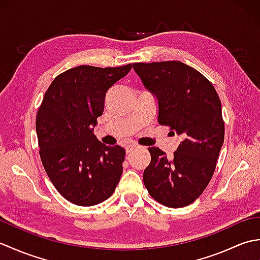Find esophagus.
<instances>
[{
    "instance_id": "obj_1",
    "label": "esophagus",
    "mask_w": 260,
    "mask_h": 260,
    "mask_svg": "<svg viewBox=\"0 0 260 260\" xmlns=\"http://www.w3.org/2000/svg\"><path fill=\"white\" fill-rule=\"evenodd\" d=\"M137 148H140V146H139V145H136V144L127 145V146H126V153H127V154H129V153H132L133 151L137 150Z\"/></svg>"
}]
</instances>
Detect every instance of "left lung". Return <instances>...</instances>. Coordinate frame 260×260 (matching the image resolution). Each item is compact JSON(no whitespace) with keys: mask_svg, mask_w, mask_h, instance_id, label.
<instances>
[{"mask_svg":"<svg viewBox=\"0 0 260 260\" xmlns=\"http://www.w3.org/2000/svg\"><path fill=\"white\" fill-rule=\"evenodd\" d=\"M158 103V124L182 137L173 156L150 147L151 163L143 181L165 207L189 206L211 180L224 140L221 102L206 77L181 61L133 63Z\"/></svg>","mask_w":260,"mask_h":260,"instance_id":"1","label":"left lung"}]
</instances>
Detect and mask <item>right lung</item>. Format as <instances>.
Masks as SVG:
<instances>
[{"instance_id": "obj_1", "label": "right lung", "mask_w": 260, "mask_h": 260, "mask_svg": "<svg viewBox=\"0 0 260 260\" xmlns=\"http://www.w3.org/2000/svg\"><path fill=\"white\" fill-rule=\"evenodd\" d=\"M132 69L79 66L57 76L38 109L36 129L49 179L64 199L90 207L113 194L123 173L125 150L93 135L105 96Z\"/></svg>"}]
</instances>
